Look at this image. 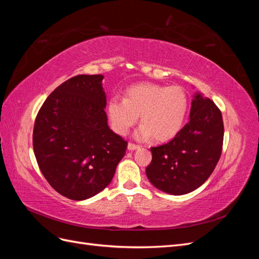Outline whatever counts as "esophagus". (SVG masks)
<instances>
[{"mask_svg": "<svg viewBox=\"0 0 259 259\" xmlns=\"http://www.w3.org/2000/svg\"><path fill=\"white\" fill-rule=\"evenodd\" d=\"M137 148H139V146H138V145H135V144H133V143H128V145H127V149H128L130 151L136 150Z\"/></svg>", "mask_w": 259, "mask_h": 259, "instance_id": "obj_1", "label": "esophagus"}]
</instances>
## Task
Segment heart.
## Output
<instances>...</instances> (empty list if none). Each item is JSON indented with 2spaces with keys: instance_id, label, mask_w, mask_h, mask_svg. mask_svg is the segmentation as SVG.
<instances>
[{
  "instance_id": "1",
  "label": "heart",
  "mask_w": 259,
  "mask_h": 259,
  "mask_svg": "<svg viewBox=\"0 0 259 259\" xmlns=\"http://www.w3.org/2000/svg\"><path fill=\"white\" fill-rule=\"evenodd\" d=\"M188 110L186 93L179 86H164L153 83L137 84L126 91L125 98L112 97L107 112L113 131L127 134L138 122L139 139L153 136L156 142L174 138L182 130Z\"/></svg>"
}]
</instances>
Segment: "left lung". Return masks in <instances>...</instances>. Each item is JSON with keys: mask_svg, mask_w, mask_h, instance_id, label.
I'll list each match as a JSON object with an SVG mask.
<instances>
[{"mask_svg": "<svg viewBox=\"0 0 259 259\" xmlns=\"http://www.w3.org/2000/svg\"><path fill=\"white\" fill-rule=\"evenodd\" d=\"M223 115L213 100L193 96L190 119L167 144L152 147L147 177L159 190L174 195L189 193L204 184L221 158Z\"/></svg>", "mask_w": 259, "mask_h": 259, "instance_id": "obj_1", "label": "left lung"}]
</instances>
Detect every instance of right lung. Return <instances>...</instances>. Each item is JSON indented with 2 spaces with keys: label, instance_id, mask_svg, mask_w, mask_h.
I'll list each match as a JSON object with an SVG mask.
<instances>
[{
  "label": "right lung",
  "instance_id": "obj_1",
  "mask_svg": "<svg viewBox=\"0 0 259 259\" xmlns=\"http://www.w3.org/2000/svg\"><path fill=\"white\" fill-rule=\"evenodd\" d=\"M104 75L71 77L46 98L33 128L43 176L64 197L82 201L111 183L127 142L108 126Z\"/></svg>",
  "mask_w": 259,
  "mask_h": 259
}]
</instances>
